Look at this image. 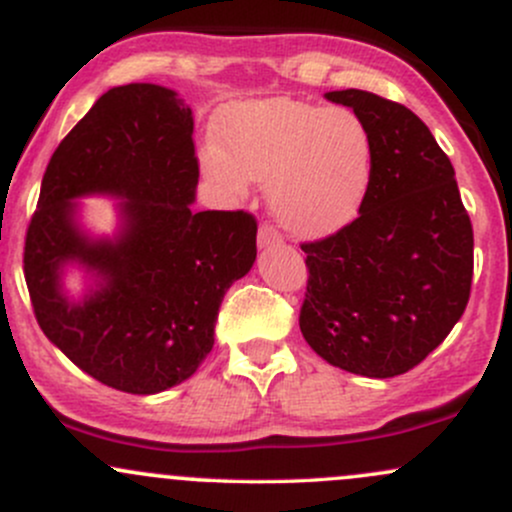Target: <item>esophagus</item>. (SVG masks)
Segmentation results:
<instances>
[{"instance_id": "1", "label": "esophagus", "mask_w": 512, "mask_h": 512, "mask_svg": "<svg viewBox=\"0 0 512 512\" xmlns=\"http://www.w3.org/2000/svg\"><path fill=\"white\" fill-rule=\"evenodd\" d=\"M258 244L261 246H273V244H280V234L278 229H275L273 225H261L258 227Z\"/></svg>"}]
</instances>
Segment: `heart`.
<instances>
[{
    "label": "heart",
    "instance_id": "b5f03b06",
    "mask_svg": "<svg viewBox=\"0 0 512 512\" xmlns=\"http://www.w3.org/2000/svg\"><path fill=\"white\" fill-rule=\"evenodd\" d=\"M203 152L210 179L232 193L268 183L275 220L300 239H326L358 220L372 176V137L350 108L273 96L229 106Z\"/></svg>",
    "mask_w": 512,
    "mask_h": 512
}]
</instances>
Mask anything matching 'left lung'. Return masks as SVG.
Segmentation results:
<instances>
[{
	"instance_id": "left-lung-1",
	"label": "left lung",
	"mask_w": 512,
	"mask_h": 512,
	"mask_svg": "<svg viewBox=\"0 0 512 512\" xmlns=\"http://www.w3.org/2000/svg\"><path fill=\"white\" fill-rule=\"evenodd\" d=\"M324 96L363 118L372 176L353 225L302 244L309 280L300 329L329 365L387 380L426 360L464 314L472 222L452 162L416 113L360 89Z\"/></svg>"
}]
</instances>
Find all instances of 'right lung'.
<instances>
[{
	"label": "right lung",
	"instance_id": "obj_1",
	"mask_svg": "<svg viewBox=\"0 0 512 512\" xmlns=\"http://www.w3.org/2000/svg\"><path fill=\"white\" fill-rule=\"evenodd\" d=\"M193 111L159 84L113 86L50 157L26 232L36 319L79 370L128 394H157L198 370L215 343L225 292L256 261L244 210L193 212ZM89 194L121 200L113 238L78 222ZM67 265L90 275L79 301Z\"/></svg>",
	"mask_w": 512,
	"mask_h": 512
}]
</instances>
